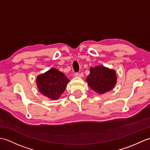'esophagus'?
Segmentation results:
<instances>
[{
    "mask_svg": "<svg viewBox=\"0 0 150 150\" xmlns=\"http://www.w3.org/2000/svg\"><path fill=\"white\" fill-rule=\"evenodd\" d=\"M75 77H82L84 76V74L82 73H75Z\"/></svg>",
    "mask_w": 150,
    "mask_h": 150,
    "instance_id": "34e87169",
    "label": "esophagus"
}]
</instances>
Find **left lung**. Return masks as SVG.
<instances>
[{
    "mask_svg": "<svg viewBox=\"0 0 150 150\" xmlns=\"http://www.w3.org/2000/svg\"><path fill=\"white\" fill-rule=\"evenodd\" d=\"M117 77L114 69L104 66L90 68V73L86 82L91 90L100 94L111 91L117 84Z\"/></svg>",
    "mask_w": 150,
    "mask_h": 150,
    "instance_id": "obj_1",
    "label": "left lung"
}]
</instances>
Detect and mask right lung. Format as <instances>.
<instances>
[{
  "label": "right lung",
  "instance_id": "add662e5",
  "mask_svg": "<svg viewBox=\"0 0 150 150\" xmlns=\"http://www.w3.org/2000/svg\"><path fill=\"white\" fill-rule=\"evenodd\" d=\"M70 81L61 71L55 68L37 76L36 84L40 93L51 100L59 99Z\"/></svg>",
  "mask_w": 150,
  "mask_h": 150
}]
</instances>
